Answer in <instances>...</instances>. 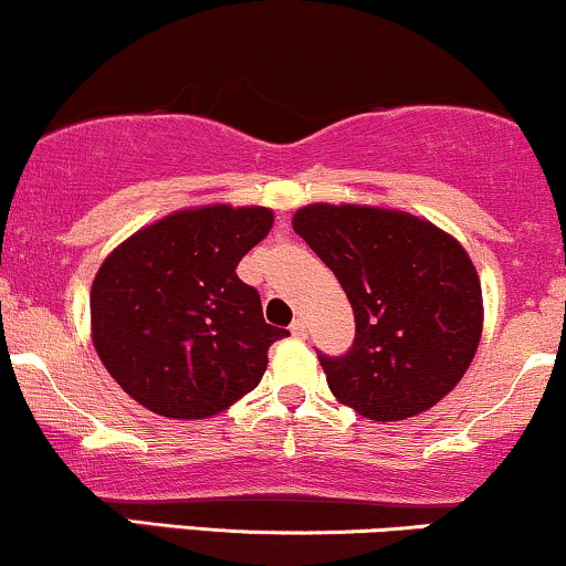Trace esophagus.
<instances>
[{
  "label": "esophagus",
  "instance_id": "1",
  "mask_svg": "<svg viewBox=\"0 0 566 566\" xmlns=\"http://www.w3.org/2000/svg\"><path fill=\"white\" fill-rule=\"evenodd\" d=\"M290 333H293L295 338H306V322L293 319V325H290Z\"/></svg>",
  "mask_w": 566,
  "mask_h": 566
}]
</instances>
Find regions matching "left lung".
<instances>
[{"instance_id":"8db88e82","label":"left lung","mask_w":566,"mask_h":566,"mask_svg":"<svg viewBox=\"0 0 566 566\" xmlns=\"http://www.w3.org/2000/svg\"><path fill=\"white\" fill-rule=\"evenodd\" d=\"M293 228L335 273L357 335L319 365L333 397L365 419L430 411L462 381L483 331L481 279L451 233L365 203H308Z\"/></svg>"}]
</instances>
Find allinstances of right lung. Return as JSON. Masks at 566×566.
Returning a JSON list of instances; mask_svg holds the SVG:
<instances>
[{"instance_id":"1","label":"right lung","mask_w":566,"mask_h":566,"mask_svg":"<svg viewBox=\"0 0 566 566\" xmlns=\"http://www.w3.org/2000/svg\"><path fill=\"white\" fill-rule=\"evenodd\" d=\"M265 207L179 209L139 228L98 265L91 338L109 376L147 411L209 419L260 384L269 346L258 290L235 265L265 239Z\"/></svg>"}]
</instances>
